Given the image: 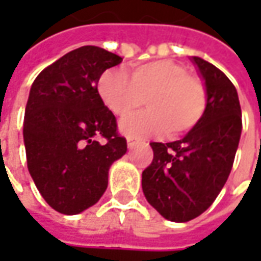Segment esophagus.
<instances>
[{
  "label": "esophagus",
  "instance_id": "1",
  "mask_svg": "<svg viewBox=\"0 0 261 261\" xmlns=\"http://www.w3.org/2000/svg\"><path fill=\"white\" fill-rule=\"evenodd\" d=\"M139 144V139L136 136H127V146H135Z\"/></svg>",
  "mask_w": 261,
  "mask_h": 261
}]
</instances>
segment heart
I'll use <instances>...</instances> for the list:
<instances>
[{
	"mask_svg": "<svg viewBox=\"0 0 261 261\" xmlns=\"http://www.w3.org/2000/svg\"><path fill=\"white\" fill-rule=\"evenodd\" d=\"M97 91L119 117L135 112L145 98L148 110L120 123L122 132L129 136L185 135L202 120L209 101L205 83L171 59L136 64L130 78L122 69H107L98 78Z\"/></svg>",
	"mask_w": 261,
	"mask_h": 261,
	"instance_id": "heart-1",
	"label": "heart"
}]
</instances>
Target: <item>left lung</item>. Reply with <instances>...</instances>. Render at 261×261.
<instances>
[{
    "label": "left lung",
    "instance_id": "obj_1",
    "mask_svg": "<svg viewBox=\"0 0 261 261\" xmlns=\"http://www.w3.org/2000/svg\"><path fill=\"white\" fill-rule=\"evenodd\" d=\"M207 88V109L185 138L151 142L152 163L142 171L149 205L168 221L187 222L202 215L222 190L241 136V106L234 84L215 65L193 56Z\"/></svg>",
    "mask_w": 261,
    "mask_h": 261
}]
</instances>
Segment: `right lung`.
<instances>
[{
    "label": "right lung",
    "instance_id": "obj_1",
    "mask_svg": "<svg viewBox=\"0 0 261 261\" xmlns=\"http://www.w3.org/2000/svg\"><path fill=\"white\" fill-rule=\"evenodd\" d=\"M120 62L116 54L83 46L46 66L32 84L23 123L27 168L61 214L76 215L97 203L109 168L126 154L115 115L97 91L100 75Z\"/></svg>",
    "mask_w": 261,
    "mask_h": 261
}]
</instances>
